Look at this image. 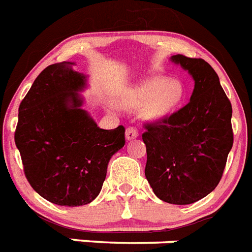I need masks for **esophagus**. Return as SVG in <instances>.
Instances as JSON below:
<instances>
[{
    "instance_id": "obj_1",
    "label": "esophagus",
    "mask_w": 252,
    "mask_h": 252,
    "mask_svg": "<svg viewBox=\"0 0 252 252\" xmlns=\"http://www.w3.org/2000/svg\"><path fill=\"white\" fill-rule=\"evenodd\" d=\"M139 136V132L136 131L135 127H127L126 128V139L127 140H134L136 137Z\"/></svg>"
}]
</instances>
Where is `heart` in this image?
Listing matches in <instances>:
<instances>
[{
    "mask_svg": "<svg viewBox=\"0 0 252 252\" xmlns=\"http://www.w3.org/2000/svg\"><path fill=\"white\" fill-rule=\"evenodd\" d=\"M184 96V87L177 80L168 81L164 77H152L135 88L122 103L127 107H144V116L149 120H160L169 115L180 104ZM115 109V105H109Z\"/></svg>",
    "mask_w": 252,
    "mask_h": 252,
    "instance_id": "b5f03b06",
    "label": "heart"
}]
</instances>
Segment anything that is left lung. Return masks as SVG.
Returning a JSON list of instances; mask_svg holds the SVG:
<instances>
[{
    "label": "left lung",
    "mask_w": 252,
    "mask_h": 252,
    "mask_svg": "<svg viewBox=\"0 0 252 252\" xmlns=\"http://www.w3.org/2000/svg\"><path fill=\"white\" fill-rule=\"evenodd\" d=\"M195 81L190 102L145 125V177L160 200L176 205L205 197L219 184L233 145L232 105L214 68L201 59L172 56Z\"/></svg>",
    "instance_id": "1"
}]
</instances>
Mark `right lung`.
<instances>
[{"label": "right lung", "mask_w": 252, "mask_h": 252, "mask_svg": "<svg viewBox=\"0 0 252 252\" xmlns=\"http://www.w3.org/2000/svg\"><path fill=\"white\" fill-rule=\"evenodd\" d=\"M74 62L38 75L19 107L15 144L24 173L40 196L62 206L92 203L102 190L109 159L125 145V127L103 130L81 108L87 76Z\"/></svg>", "instance_id": "1"}]
</instances>
